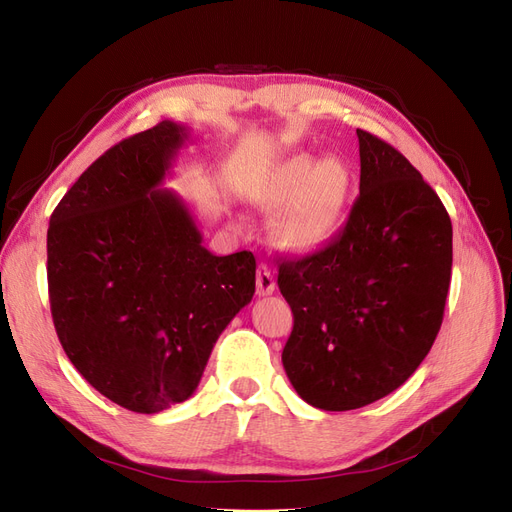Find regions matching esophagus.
Returning <instances> with one entry per match:
<instances>
[{
  "mask_svg": "<svg viewBox=\"0 0 512 512\" xmlns=\"http://www.w3.org/2000/svg\"><path fill=\"white\" fill-rule=\"evenodd\" d=\"M256 292L258 297H269L275 292V277L267 265H260L256 273Z\"/></svg>",
  "mask_w": 512,
  "mask_h": 512,
  "instance_id": "1",
  "label": "esophagus"
}]
</instances>
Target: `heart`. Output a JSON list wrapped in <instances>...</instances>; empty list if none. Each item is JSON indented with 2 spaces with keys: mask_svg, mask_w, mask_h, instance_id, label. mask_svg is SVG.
Instances as JSON below:
<instances>
[{
  "mask_svg": "<svg viewBox=\"0 0 512 512\" xmlns=\"http://www.w3.org/2000/svg\"><path fill=\"white\" fill-rule=\"evenodd\" d=\"M352 192V173L344 160L294 153L277 164L252 194L269 215L277 245L292 254H318L342 235Z\"/></svg>",
  "mask_w": 512,
  "mask_h": 512,
  "instance_id": "b5f03b06",
  "label": "heart"
}]
</instances>
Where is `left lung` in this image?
I'll use <instances>...</instances> for the list:
<instances>
[{
    "label": "left lung",
    "mask_w": 512,
    "mask_h": 512,
    "mask_svg": "<svg viewBox=\"0 0 512 512\" xmlns=\"http://www.w3.org/2000/svg\"><path fill=\"white\" fill-rule=\"evenodd\" d=\"M359 198L333 245L282 260L277 286L294 327L286 376L309 406L363 408L404 384L436 339L453 267L438 194L389 143L356 130Z\"/></svg>",
    "instance_id": "left-lung-1"
}]
</instances>
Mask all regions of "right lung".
<instances>
[{
  "label": "right lung",
  "mask_w": 512,
  "mask_h": 512,
  "mask_svg": "<svg viewBox=\"0 0 512 512\" xmlns=\"http://www.w3.org/2000/svg\"><path fill=\"white\" fill-rule=\"evenodd\" d=\"M188 141V126L162 121L117 143L61 198L46 232L61 346L96 391L141 414L194 395L256 290L254 254H211L190 207L162 188Z\"/></svg>",
  "instance_id": "add662e5"
}]
</instances>
